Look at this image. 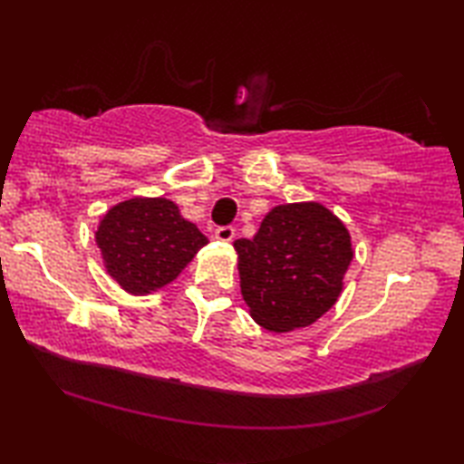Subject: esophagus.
<instances>
[{"mask_svg":"<svg viewBox=\"0 0 464 464\" xmlns=\"http://www.w3.org/2000/svg\"><path fill=\"white\" fill-rule=\"evenodd\" d=\"M215 237L218 239V241H225V243H229V241H233V237H235V229L233 227H218V229L215 231Z\"/></svg>","mask_w":464,"mask_h":464,"instance_id":"1","label":"esophagus"}]
</instances>
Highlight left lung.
I'll list each match as a JSON object with an SVG mask.
<instances>
[{
  "label": "left lung",
  "instance_id": "8db88e82",
  "mask_svg": "<svg viewBox=\"0 0 464 464\" xmlns=\"http://www.w3.org/2000/svg\"><path fill=\"white\" fill-rule=\"evenodd\" d=\"M233 247L251 317L276 334L325 315L354 257L345 225L319 202L274 207L254 239H237Z\"/></svg>",
  "mask_w": 464,
  "mask_h": 464
}]
</instances>
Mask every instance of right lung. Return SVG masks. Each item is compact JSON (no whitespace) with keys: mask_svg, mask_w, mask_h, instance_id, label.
Segmentation results:
<instances>
[{"mask_svg":"<svg viewBox=\"0 0 464 464\" xmlns=\"http://www.w3.org/2000/svg\"><path fill=\"white\" fill-rule=\"evenodd\" d=\"M96 243L106 272L130 295H149L179 276L208 239L168 198H130L108 210Z\"/></svg>","mask_w":464,"mask_h":464,"instance_id":"obj_1","label":"right lung"}]
</instances>
